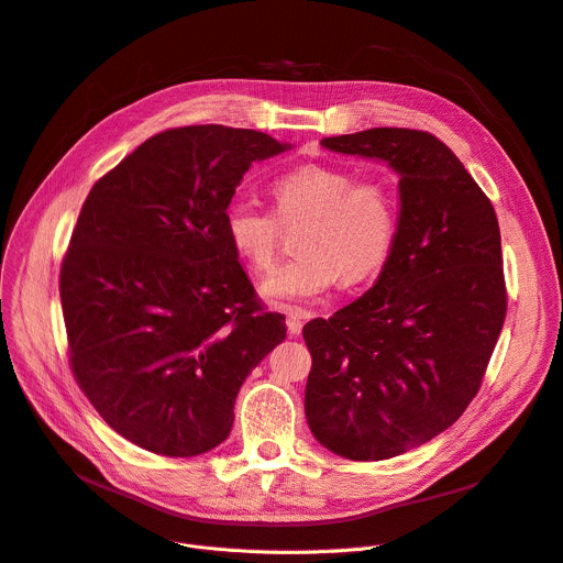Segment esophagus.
<instances>
[{
  "label": "esophagus",
  "instance_id": "esophagus-1",
  "mask_svg": "<svg viewBox=\"0 0 563 563\" xmlns=\"http://www.w3.org/2000/svg\"><path fill=\"white\" fill-rule=\"evenodd\" d=\"M286 325L292 336H298L305 325V313L300 309H286Z\"/></svg>",
  "mask_w": 563,
  "mask_h": 563
}]
</instances>
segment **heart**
<instances>
[{
	"label": "heart",
	"mask_w": 563,
	"mask_h": 563,
	"mask_svg": "<svg viewBox=\"0 0 563 563\" xmlns=\"http://www.w3.org/2000/svg\"><path fill=\"white\" fill-rule=\"evenodd\" d=\"M271 195L275 216L245 199L224 210L231 250L258 273L275 261L279 222H305L296 243L300 256L277 265L258 286L265 302H309L328 292L339 275L345 286H355L385 265L398 231V201L387 183L305 165L277 176Z\"/></svg>",
	"instance_id": "obj_1"
}]
</instances>
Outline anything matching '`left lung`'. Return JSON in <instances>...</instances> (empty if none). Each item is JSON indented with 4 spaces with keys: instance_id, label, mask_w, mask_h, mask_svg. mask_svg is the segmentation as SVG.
Segmentation results:
<instances>
[{
    "instance_id": "1",
    "label": "left lung",
    "mask_w": 563,
    "mask_h": 563,
    "mask_svg": "<svg viewBox=\"0 0 563 563\" xmlns=\"http://www.w3.org/2000/svg\"><path fill=\"white\" fill-rule=\"evenodd\" d=\"M320 146L398 174V231L362 298L313 318L305 415L347 461L426 444L476 396L506 316L495 208L446 144L421 130L371 128Z\"/></svg>"
}]
</instances>
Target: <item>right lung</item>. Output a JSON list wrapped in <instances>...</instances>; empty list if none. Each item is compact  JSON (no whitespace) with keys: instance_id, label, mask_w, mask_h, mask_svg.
Wrapping results in <instances>:
<instances>
[{"instance_id":"1","label":"right lung","mask_w":563,"mask_h":563,"mask_svg":"<svg viewBox=\"0 0 563 563\" xmlns=\"http://www.w3.org/2000/svg\"><path fill=\"white\" fill-rule=\"evenodd\" d=\"M265 132L174 128L104 174L62 265L70 366L91 406L146 451L222 444L252 368L286 339L224 233L252 163L288 151Z\"/></svg>"}]
</instances>
